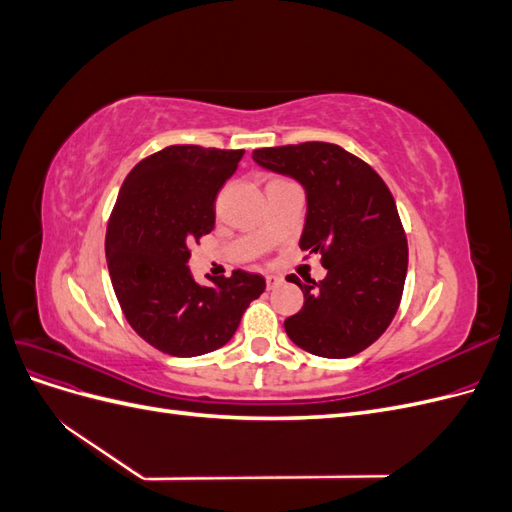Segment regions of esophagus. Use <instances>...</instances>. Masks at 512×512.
<instances>
[{"label":"esophagus","mask_w":512,"mask_h":512,"mask_svg":"<svg viewBox=\"0 0 512 512\" xmlns=\"http://www.w3.org/2000/svg\"><path fill=\"white\" fill-rule=\"evenodd\" d=\"M265 280H267V288H269V290L277 288V286H280V284L284 282L280 275H267V277H265Z\"/></svg>","instance_id":"esophagus-1"}]
</instances>
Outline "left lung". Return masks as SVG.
Wrapping results in <instances>:
<instances>
[{
	"label": "left lung",
	"instance_id": "8db88e82",
	"mask_svg": "<svg viewBox=\"0 0 512 512\" xmlns=\"http://www.w3.org/2000/svg\"><path fill=\"white\" fill-rule=\"evenodd\" d=\"M252 158L303 185L299 245L327 269L320 282L290 280L305 301L284 320L288 337L324 359L363 352L395 318L408 271V239L391 190L367 162L333 143L262 147Z\"/></svg>",
	"mask_w": 512,
	"mask_h": 512
}]
</instances>
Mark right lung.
I'll use <instances>...</instances> for the list:
<instances>
[{"mask_svg": "<svg viewBox=\"0 0 512 512\" xmlns=\"http://www.w3.org/2000/svg\"><path fill=\"white\" fill-rule=\"evenodd\" d=\"M243 149L170 145L138 162L106 226V262L130 327L170 356L222 348L265 292V277L232 271L211 286L190 273V247L215 226V196Z\"/></svg>", "mask_w": 512, "mask_h": 512, "instance_id": "1", "label": "right lung"}]
</instances>
